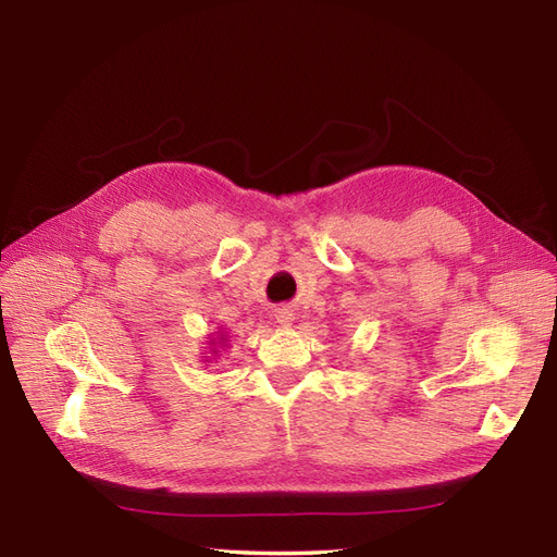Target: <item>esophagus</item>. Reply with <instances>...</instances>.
Instances as JSON below:
<instances>
[{"label": "esophagus", "mask_w": 557, "mask_h": 557, "mask_svg": "<svg viewBox=\"0 0 557 557\" xmlns=\"http://www.w3.org/2000/svg\"><path fill=\"white\" fill-rule=\"evenodd\" d=\"M274 315H276L278 325H290L293 323V313L288 309H278Z\"/></svg>", "instance_id": "esophagus-1"}]
</instances>
